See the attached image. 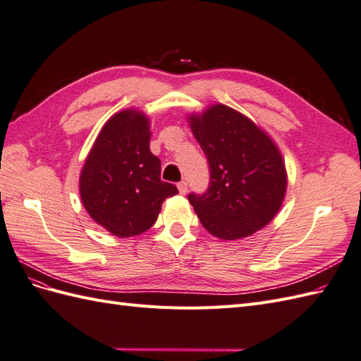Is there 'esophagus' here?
<instances>
[{
    "label": "esophagus",
    "instance_id": "esophagus-1",
    "mask_svg": "<svg viewBox=\"0 0 361 361\" xmlns=\"http://www.w3.org/2000/svg\"><path fill=\"white\" fill-rule=\"evenodd\" d=\"M177 188H178L181 195H186V193H188V183H186V181H180V183L177 184Z\"/></svg>",
    "mask_w": 361,
    "mask_h": 361
}]
</instances>
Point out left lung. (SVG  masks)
<instances>
[{
    "instance_id": "8db88e82",
    "label": "left lung",
    "mask_w": 361,
    "mask_h": 361,
    "mask_svg": "<svg viewBox=\"0 0 361 361\" xmlns=\"http://www.w3.org/2000/svg\"><path fill=\"white\" fill-rule=\"evenodd\" d=\"M189 123L210 171L207 190L188 197L202 227L226 241L265 227L279 212L286 190L283 159L271 138L250 118L221 104L189 116Z\"/></svg>"
}]
</instances>
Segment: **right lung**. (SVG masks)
<instances>
[{
  "instance_id": "add662e5",
  "label": "right lung",
  "mask_w": 361,
  "mask_h": 361,
  "mask_svg": "<svg viewBox=\"0 0 361 361\" xmlns=\"http://www.w3.org/2000/svg\"><path fill=\"white\" fill-rule=\"evenodd\" d=\"M149 120L125 109L102 128L80 172L79 190L88 215L118 238L151 228L166 198L178 193L160 180L161 161L149 149Z\"/></svg>"
}]
</instances>
